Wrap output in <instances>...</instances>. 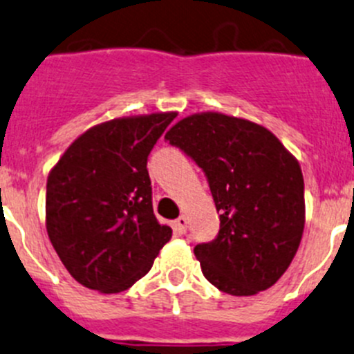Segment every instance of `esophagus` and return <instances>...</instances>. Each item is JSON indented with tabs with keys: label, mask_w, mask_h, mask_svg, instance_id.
Here are the masks:
<instances>
[{
	"label": "esophagus",
	"mask_w": 354,
	"mask_h": 354,
	"mask_svg": "<svg viewBox=\"0 0 354 354\" xmlns=\"http://www.w3.org/2000/svg\"><path fill=\"white\" fill-rule=\"evenodd\" d=\"M187 218L185 216H180V218L174 221V232L180 233V235H183V233H187Z\"/></svg>",
	"instance_id": "1"
}]
</instances>
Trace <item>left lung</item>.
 Wrapping results in <instances>:
<instances>
[{
  "mask_svg": "<svg viewBox=\"0 0 354 354\" xmlns=\"http://www.w3.org/2000/svg\"><path fill=\"white\" fill-rule=\"evenodd\" d=\"M164 138L204 171L219 212L216 239L194 249L205 279L232 296L270 289L303 236L299 162L266 128L218 112L188 115Z\"/></svg>",
  "mask_w": 354,
  "mask_h": 354,
  "instance_id": "obj_1",
  "label": "left lung"
}]
</instances>
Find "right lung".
Returning a JSON list of instances; mask_svg holds the SVG:
<instances>
[{
	"label": "right lung",
	"mask_w": 354,
	"mask_h": 354,
	"mask_svg": "<svg viewBox=\"0 0 354 354\" xmlns=\"http://www.w3.org/2000/svg\"><path fill=\"white\" fill-rule=\"evenodd\" d=\"M176 112L112 119L82 133L50 171L46 230L72 279L115 294L152 268L173 230L152 207L147 160Z\"/></svg>",
	"instance_id": "right-lung-1"
}]
</instances>
